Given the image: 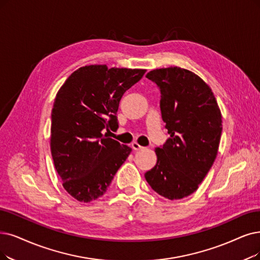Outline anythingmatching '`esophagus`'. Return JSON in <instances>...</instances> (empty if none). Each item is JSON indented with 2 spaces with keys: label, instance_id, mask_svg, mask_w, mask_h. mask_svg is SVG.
I'll return each mask as SVG.
<instances>
[{
  "label": "esophagus",
  "instance_id": "1",
  "mask_svg": "<svg viewBox=\"0 0 260 260\" xmlns=\"http://www.w3.org/2000/svg\"><path fill=\"white\" fill-rule=\"evenodd\" d=\"M131 147H132L134 150H142V149H144V147H143V146H141V145H140V144H138L137 142L132 143V144H131Z\"/></svg>",
  "mask_w": 260,
  "mask_h": 260
}]
</instances>
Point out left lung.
Wrapping results in <instances>:
<instances>
[{"mask_svg":"<svg viewBox=\"0 0 260 260\" xmlns=\"http://www.w3.org/2000/svg\"><path fill=\"white\" fill-rule=\"evenodd\" d=\"M147 79L158 86L161 117L170 138L155 148L157 164L145 173L151 189L169 200L194 193L216 158L222 115L210 87L180 67L155 69Z\"/></svg>","mask_w":260,"mask_h":260,"instance_id":"left-lung-1","label":"left lung"}]
</instances>
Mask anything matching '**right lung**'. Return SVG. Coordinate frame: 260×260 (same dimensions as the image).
I'll use <instances>...</instances> for the list:
<instances>
[{
	"instance_id": "1",
	"label": "right lung",
	"mask_w": 260,
	"mask_h": 260,
	"mask_svg": "<svg viewBox=\"0 0 260 260\" xmlns=\"http://www.w3.org/2000/svg\"><path fill=\"white\" fill-rule=\"evenodd\" d=\"M146 70L90 65L60 87L51 114V153L65 190L88 203L105 194L131 148L107 137L117 129L122 95Z\"/></svg>"
}]
</instances>
